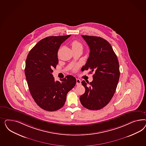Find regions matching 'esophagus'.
<instances>
[{
    "label": "esophagus",
    "instance_id": "1",
    "mask_svg": "<svg viewBox=\"0 0 146 146\" xmlns=\"http://www.w3.org/2000/svg\"><path fill=\"white\" fill-rule=\"evenodd\" d=\"M81 84V80L79 79H76V85L79 86V85H80Z\"/></svg>",
    "mask_w": 146,
    "mask_h": 146
}]
</instances>
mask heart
<instances>
[{
  "mask_svg": "<svg viewBox=\"0 0 146 146\" xmlns=\"http://www.w3.org/2000/svg\"><path fill=\"white\" fill-rule=\"evenodd\" d=\"M71 46H72V50L73 49H82V45L81 43L79 42V41H78L77 40H74L71 42ZM78 67H74L73 69V70L74 71H75L77 70Z\"/></svg>",
  "mask_w": 146,
  "mask_h": 146,
  "instance_id": "b5f03b06",
  "label": "heart"
}]
</instances>
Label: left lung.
Wrapping results in <instances>:
<instances>
[{"instance_id":"left-lung-1","label":"left lung","mask_w":146,"mask_h":146,"mask_svg":"<svg viewBox=\"0 0 146 146\" xmlns=\"http://www.w3.org/2000/svg\"><path fill=\"white\" fill-rule=\"evenodd\" d=\"M82 37L90 48L89 56L82 70L95 73L92 82H81L86 90L80 100L89 110H100L109 103L115 92L120 76L119 62L106 40L97 36Z\"/></svg>"}]
</instances>
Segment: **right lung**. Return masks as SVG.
<instances>
[{
	"instance_id": "add662e5",
	"label": "right lung",
	"mask_w": 146,
	"mask_h": 146,
	"mask_svg": "<svg viewBox=\"0 0 146 146\" xmlns=\"http://www.w3.org/2000/svg\"><path fill=\"white\" fill-rule=\"evenodd\" d=\"M70 36L45 37L27 56L25 73L28 88L36 104L45 110L54 111L62 108L67 93L76 84V79L72 75L56 81L52 74V69L58 63V49Z\"/></svg>"
}]
</instances>
